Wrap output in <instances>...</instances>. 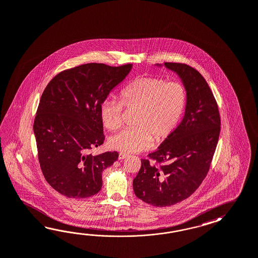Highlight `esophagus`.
Here are the masks:
<instances>
[{"instance_id": "34e87169", "label": "esophagus", "mask_w": 258, "mask_h": 258, "mask_svg": "<svg viewBox=\"0 0 258 258\" xmlns=\"http://www.w3.org/2000/svg\"><path fill=\"white\" fill-rule=\"evenodd\" d=\"M126 156H127V154H125V153H119V155H118V158H119V159H124Z\"/></svg>"}]
</instances>
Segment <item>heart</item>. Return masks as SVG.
<instances>
[{"instance_id": "b5f03b06", "label": "heart", "mask_w": 258, "mask_h": 258, "mask_svg": "<svg viewBox=\"0 0 258 258\" xmlns=\"http://www.w3.org/2000/svg\"><path fill=\"white\" fill-rule=\"evenodd\" d=\"M187 91L182 83L153 76L138 77L120 91L119 101L106 99L100 108L105 127L115 131L122 125L124 107L136 109L134 124L114 134L110 146L125 153L148 148L153 138L160 142L169 137L182 118Z\"/></svg>"}]
</instances>
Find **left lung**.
<instances>
[{"label":"left lung","instance_id":"obj_1","mask_svg":"<svg viewBox=\"0 0 258 258\" xmlns=\"http://www.w3.org/2000/svg\"><path fill=\"white\" fill-rule=\"evenodd\" d=\"M182 78L187 91L181 124L157 151L142 159L133 190L156 207L186 200L205 179L220 135L219 109L214 93L199 71L184 63L166 62Z\"/></svg>","mask_w":258,"mask_h":258}]
</instances>
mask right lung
<instances>
[{"label":"right lung","instance_id":"obj_1","mask_svg":"<svg viewBox=\"0 0 258 258\" xmlns=\"http://www.w3.org/2000/svg\"><path fill=\"white\" fill-rule=\"evenodd\" d=\"M132 68L87 63L60 72L44 88L33 123L38 160L46 182L61 195H96L102 170L118 159L117 152L89 151L105 139L101 102Z\"/></svg>","mask_w":258,"mask_h":258}]
</instances>
